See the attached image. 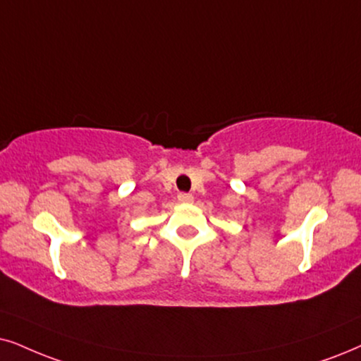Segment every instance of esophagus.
Segmentation results:
<instances>
[{
    "mask_svg": "<svg viewBox=\"0 0 361 361\" xmlns=\"http://www.w3.org/2000/svg\"><path fill=\"white\" fill-rule=\"evenodd\" d=\"M178 202H180V203H191V202H193V195L180 193V195H178Z\"/></svg>",
    "mask_w": 361,
    "mask_h": 361,
    "instance_id": "1",
    "label": "esophagus"
}]
</instances>
